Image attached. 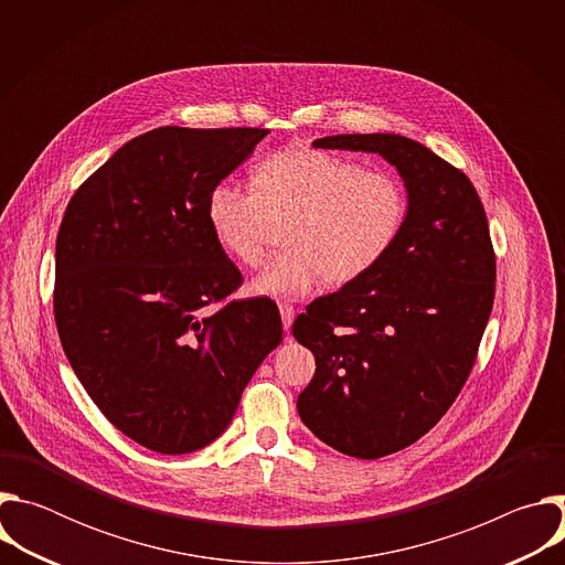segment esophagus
Returning <instances> with one entry per match:
<instances>
[{
	"instance_id": "34e87169",
	"label": "esophagus",
	"mask_w": 565,
	"mask_h": 565,
	"mask_svg": "<svg viewBox=\"0 0 565 565\" xmlns=\"http://www.w3.org/2000/svg\"><path fill=\"white\" fill-rule=\"evenodd\" d=\"M279 312H281V324H284V331H290L292 327V319H295V308L290 303H279Z\"/></svg>"
}]
</instances>
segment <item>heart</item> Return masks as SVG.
I'll use <instances>...</instances> for the list:
<instances>
[{
  "mask_svg": "<svg viewBox=\"0 0 565 565\" xmlns=\"http://www.w3.org/2000/svg\"><path fill=\"white\" fill-rule=\"evenodd\" d=\"M284 218H290L284 232L288 248L250 284L253 295L301 297L321 279L329 286L362 279L397 244L409 196L388 172L292 147L262 160L255 188L223 181L207 199L210 230L241 266L262 264L270 225Z\"/></svg>",
  "mask_w": 565,
  "mask_h": 565,
  "instance_id": "b5f03b06",
  "label": "heart"
}]
</instances>
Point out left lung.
Returning <instances> with one entry per match:
<instances>
[{
	"label": "left lung",
	"mask_w": 565,
	"mask_h": 565,
	"mask_svg": "<svg viewBox=\"0 0 565 565\" xmlns=\"http://www.w3.org/2000/svg\"><path fill=\"white\" fill-rule=\"evenodd\" d=\"M312 147L380 153L409 196L393 250L292 324L317 364L297 397L301 423L333 449L373 460L416 443L458 397L494 306L497 257L471 181L425 145L342 134Z\"/></svg>",
	"instance_id": "left-lung-1"
}]
</instances>
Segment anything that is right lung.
I'll return each mask as SVG.
<instances>
[{
  "mask_svg": "<svg viewBox=\"0 0 565 565\" xmlns=\"http://www.w3.org/2000/svg\"><path fill=\"white\" fill-rule=\"evenodd\" d=\"M268 129L158 127L125 142L66 205L53 312L105 418L158 454L218 438L279 347L275 301H223L244 277L207 223L210 192Z\"/></svg>",
  "mask_w": 565,
  "mask_h": 565,
  "instance_id": "1",
  "label": "right lung"
}]
</instances>
